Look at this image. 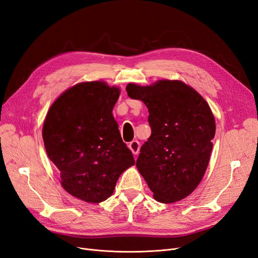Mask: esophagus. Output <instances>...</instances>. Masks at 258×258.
<instances>
[{
  "instance_id": "obj_1",
  "label": "esophagus",
  "mask_w": 258,
  "mask_h": 258,
  "mask_svg": "<svg viewBox=\"0 0 258 258\" xmlns=\"http://www.w3.org/2000/svg\"><path fill=\"white\" fill-rule=\"evenodd\" d=\"M128 148L134 155H137L139 154V151H140V143L137 140H133L132 142H130Z\"/></svg>"
}]
</instances>
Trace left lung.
Masks as SVG:
<instances>
[{
	"label": "left lung",
	"instance_id": "left-lung-1",
	"mask_svg": "<svg viewBox=\"0 0 258 258\" xmlns=\"http://www.w3.org/2000/svg\"><path fill=\"white\" fill-rule=\"evenodd\" d=\"M127 95L147 105L152 134L136 162L155 200L187 197L203 179L215 136V118L205 98L180 80L128 83Z\"/></svg>",
	"mask_w": 258,
	"mask_h": 258
}]
</instances>
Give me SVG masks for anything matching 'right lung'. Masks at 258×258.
Wrapping results in <instances>:
<instances>
[{
    "label": "right lung",
    "mask_w": 258,
    "mask_h": 258,
    "mask_svg": "<svg viewBox=\"0 0 258 258\" xmlns=\"http://www.w3.org/2000/svg\"><path fill=\"white\" fill-rule=\"evenodd\" d=\"M120 93L104 81L78 83L54 100L43 123L44 147L62 187L85 203L110 197L120 175L135 164L113 116Z\"/></svg>",
    "instance_id": "1"
}]
</instances>
